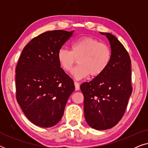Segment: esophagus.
<instances>
[{"mask_svg": "<svg viewBox=\"0 0 148 148\" xmlns=\"http://www.w3.org/2000/svg\"><path fill=\"white\" fill-rule=\"evenodd\" d=\"M74 85H75V90H79L80 89L79 87V84L77 82H74Z\"/></svg>", "mask_w": 148, "mask_h": 148, "instance_id": "34e87169", "label": "esophagus"}]
</instances>
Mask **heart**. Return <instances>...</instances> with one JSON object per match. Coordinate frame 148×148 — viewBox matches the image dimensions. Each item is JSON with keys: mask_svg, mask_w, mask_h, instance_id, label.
<instances>
[{"mask_svg": "<svg viewBox=\"0 0 148 148\" xmlns=\"http://www.w3.org/2000/svg\"><path fill=\"white\" fill-rule=\"evenodd\" d=\"M112 53L107 44L94 38L85 36L75 40L71 44V51L61 48L57 54L60 66L69 72L76 63L72 75L77 79L88 77H97L102 73L110 64Z\"/></svg>", "mask_w": 148, "mask_h": 148, "instance_id": "heart-1", "label": "heart"}]
</instances>
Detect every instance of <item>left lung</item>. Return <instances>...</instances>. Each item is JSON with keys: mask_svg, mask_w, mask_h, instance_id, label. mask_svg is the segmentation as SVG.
I'll use <instances>...</instances> for the list:
<instances>
[{"mask_svg": "<svg viewBox=\"0 0 148 148\" xmlns=\"http://www.w3.org/2000/svg\"><path fill=\"white\" fill-rule=\"evenodd\" d=\"M112 58L102 74L81 85L84 96V115L88 124L96 130L114 127L125 114L132 93L131 59L124 46L109 33Z\"/></svg>", "mask_w": 148, "mask_h": 148, "instance_id": "8db88e82", "label": "left lung"}]
</instances>
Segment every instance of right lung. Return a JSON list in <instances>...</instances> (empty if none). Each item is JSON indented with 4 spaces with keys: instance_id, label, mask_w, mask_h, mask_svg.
<instances>
[{
    "instance_id": "obj_1",
    "label": "right lung",
    "mask_w": 148,
    "mask_h": 148,
    "mask_svg": "<svg viewBox=\"0 0 148 148\" xmlns=\"http://www.w3.org/2000/svg\"><path fill=\"white\" fill-rule=\"evenodd\" d=\"M73 31L53 30L34 38L25 47L16 66V98L34 125L50 127L63 116L73 81L60 67L57 54Z\"/></svg>"
}]
</instances>
